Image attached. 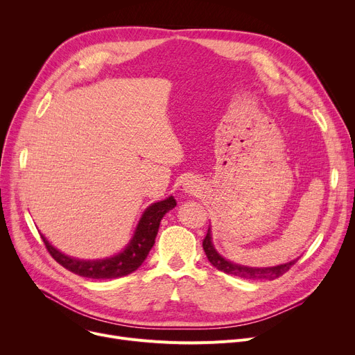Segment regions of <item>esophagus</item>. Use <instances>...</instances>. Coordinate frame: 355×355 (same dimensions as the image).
I'll use <instances>...</instances> for the list:
<instances>
[{"instance_id":"obj_1","label":"esophagus","mask_w":355,"mask_h":355,"mask_svg":"<svg viewBox=\"0 0 355 355\" xmlns=\"http://www.w3.org/2000/svg\"><path fill=\"white\" fill-rule=\"evenodd\" d=\"M197 185L193 182V181H187L184 184V190L189 191V193H193V191H197Z\"/></svg>"}]
</instances>
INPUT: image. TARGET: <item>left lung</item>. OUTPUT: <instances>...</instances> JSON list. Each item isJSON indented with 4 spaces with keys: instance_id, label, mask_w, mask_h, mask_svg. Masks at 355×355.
<instances>
[{
    "instance_id": "obj_1",
    "label": "left lung",
    "mask_w": 355,
    "mask_h": 355,
    "mask_svg": "<svg viewBox=\"0 0 355 355\" xmlns=\"http://www.w3.org/2000/svg\"><path fill=\"white\" fill-rule=\"evenodd\" d=\"M202 249L207 254L209 262L218 270L246 279V281H273L276 277H281L284 273H286L295 263L296 260L300 259H293L291 262L277 265V266H269V268H250L245 265H239L234 262H230L229 259L223 257L214 248L213 245V237H211V227L207 230L206 239L202 240Z\"/></svg>"
}]
</instances>
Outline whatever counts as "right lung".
<instances>
[{"label": "right lung", "mask_w": 355, "mask_h": 355, "mask_svg": "<svg viewBox=\"0 0 355 355\" xmlns=\"http://www.w3.org/2000/svg\"><path fill=\"white\" fill-rule=\"evenodd\" d=\"M177 206V201L173 196L165 200L153 202L142 213L132 239L119 253L105 257V259H93L85 260L71 257L55 249L44 234L40 233L49 253L53 256L55 262L60 263L67 270L76 273L83 277L90 279H115L122 277L129 273L135 272L146 259L149 250L155 243V237L158 234L159 223L162 217Z\"/></svg>", "instance_id": "add662e5"}]
</instances>
